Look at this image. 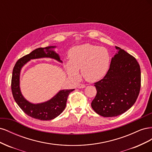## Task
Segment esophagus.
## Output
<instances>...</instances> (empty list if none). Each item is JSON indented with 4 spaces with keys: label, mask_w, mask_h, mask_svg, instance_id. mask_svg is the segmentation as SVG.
Segmentation results:
<instances>
[{
    "label": "esophagus",
    "mask_w": 152,
    "mask_h": 152,
    "mask_svg": "<svg viewBox=\"0 0 152 152\" xmlns=\"http://www.w3.org/2000/svg\"><path fill=\"white\" fill-rule=\"evenodd\" d=\"M86 87V85L84 84H79L77 85V87L79 89H81V88H84V87Z\"/></svg>",
    "instance_id": "obj_1"
}]
</instances>
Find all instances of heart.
<instances>
[{
  "label": "heart",
  "mask_w": 152,
  "mask_h": 152,
  "mask_svg": "<svg viewBox=\"0 0 152 152\" xmlns=\"http://www.w3.org/2000/svg\"><path fill=\"white\" fill-rule=\"evenodd\" d=\"M69 62L65 67L68 74L78 79L80 69L84 79L90 82H97L107 74L110 64V55L104 48L84 44L72 48L68 53Z\"/></svg>",
  "instance_id": "b5f03b06"
}]
</instances>
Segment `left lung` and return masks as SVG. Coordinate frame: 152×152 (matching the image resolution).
<instances>
[{"mask_svg":"<svg viewBox=\"0 0 152 152\" xmlns=\"http://www.w3.org/2000/svg\"><path fill=\"white\" fill-rule=\"evenodd\" d=\"M106 75L94 83L97 94L91 103L94 112L104 117H116L134 104L141 88V70L132 55L119 47Z\"/></svg>","mask_w":152,"mask_h":152,"instance_id":"1","label":"left lung"}]
</instances>
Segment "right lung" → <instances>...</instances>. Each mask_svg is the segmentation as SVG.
Instances as JSON below:
<instances>
[{
	"mask_svg": "<svg viewBox=\"0 0 152 152\" xmlns=\"http://www.w3.org/2000/svg\"><path fill=\"white\" fill-rule=\"evenodd\" d=\"M54 46L37 48L30 54L18 59L14 66L11 79V91L13 98L20 108L28 116L41 121H50L60 115L66 107L69 94L74 89L62 90L47 102L40 104H32L26 101L22 96L20 89V73L26 63L31 59L40 58H52L61 62L58 54L50 50Z\"/></svg>",
	"mask_w": 152,
	"mask_h": 152,
	"instance_id": "add662e5",
	"label": "right lung"
}]
</instances>
